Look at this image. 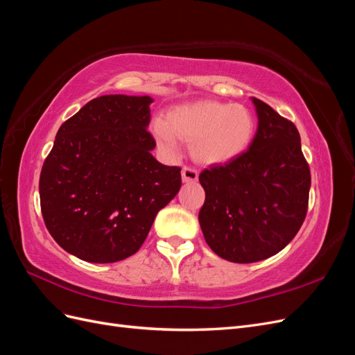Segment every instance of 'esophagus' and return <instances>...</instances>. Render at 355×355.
Wrapping results in <instances>:
<instances>
[{
	"mask_svg": "<svg viewBox=\"0 0 355 355\" xmlns=\"http://www.w3.org/2000/svg\"><path fill=\"white\" fill-rule=\"evenodd\" d=\"M197 179H198V171L196 168H191V167L182 168V180H184L185 184H189V182H197Z\"/></svg>",
	"mask_w": 355,
	"mask_h": 355,
	"instance_id": "esophagus-1",
	"label": "esophagus"
}]
</instances>
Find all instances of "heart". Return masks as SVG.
Instances as JSON below:
<instances>
[{
    "mask_svg": "<svg viewBox=\"0 0 355 355\" xmlns=\"http://www.w3.org/2000/svg\"><path fill=\"white\" fill-rule=\"evenodd\" d=\"M153 130L161 148L176 151L179 139L192 142V154L202 164H227L249 148L254 118L240 103L198 101L176 106L167 121L158 118Z\"/></svg>",
    "mask_w": 355,
    "mask_h": 355,
    "instance_id": "obj_1",
    "label": "heart"
}]
</instances>
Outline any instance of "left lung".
<instances>
[{
  "label": "left lung",
  "instance_id": "1",
  "mask_svg": "<svg viewBox=\"0 0 355 355\" xmlns=\"http://www.w3.org/2000/svg\"><path fill=\"white\" fill-rule=\"evenodd\" d=\"M252 103L257 130L247 151L198 178L206 192L198 213L204 239L222 259L235 263L283 250L302 227L311 188L295 124L259 99Z\"/></svg>",
  "mask_w": 355,
  "mask_h": 355
}]
</instances>
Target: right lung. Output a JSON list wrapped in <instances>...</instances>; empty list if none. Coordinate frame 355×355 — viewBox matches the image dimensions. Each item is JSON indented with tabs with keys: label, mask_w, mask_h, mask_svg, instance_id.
<instances>
[{
	"label": "right lung",
	"mask_w": 355,
	"mask_h": 355,
	"mask_svg": "<svg viewBox=\"0 0 355 355\" xmlns=\"http://www.w3.org/2000/svg\"><path fill=\"white\" fill-rule=\"evenodd\" d=\"M149 96L106 94L63 123L40 176L41 211L63 250L92 263L135 254L180 189L151 154Z\"/></svg>",
	"instance_id": "right-lung-1"
}]
</instances>
